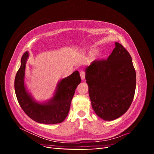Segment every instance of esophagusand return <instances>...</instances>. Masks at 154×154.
Listing matches in <instances>:
<instances>
[{"instance_id": "1", "label": "esophagus", "mask_w": 154, "mask_h": 154, "mask_svg": "<svg viewBox=\"0 0 154 154\" xmlns=\"http://www.w3.org/2000/svg\"><path fill=\"white\" fill-rule=\"evenodd\" d=\"M80 76H81V78H82V80H84L85 78V72L83 71H82L80 72Z\"/></svg>"}]
</instances>
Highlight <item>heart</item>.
I'll return each instance as SVG.
<instances>
[{
  "label": "heart",
  "instance_id": "b5f03b06",
  "mask_svg": "<svg viewBox=\"0 0 154 154\" xmlns=\"http://www.w3.org/2000/svg\"><path fill=\"white\" fill-rule=\"evenodd\" d=\"M97 52V49H92V50L90 51L89 54L91 55V56H93V55H94Z\"/></svg>",
  "mask_w": 154,
  "mask_h": 154
}]
</instances>
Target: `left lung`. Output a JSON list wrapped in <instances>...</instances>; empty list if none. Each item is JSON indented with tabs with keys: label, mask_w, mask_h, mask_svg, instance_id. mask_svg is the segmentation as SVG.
Instances as JSON below:
<instances>
[{
	"label": "left lung",
	"mask_w": 154,
	"mask_h": 154,
	"mask_svg": "<svg viewBox=\"0 0 154 154\" xmlns=\"http://www.w3.org/2000/svg\"><path fill=\"white\" fill-rule=\"evenodd\" d=\"M116 48L107 60H94L85 69V80L93 110L105 121L119 118L128 110L136 86L132 57L123 46Z\"/></svg>",
	"instance_id": "8db88e82"
}]
</instances>
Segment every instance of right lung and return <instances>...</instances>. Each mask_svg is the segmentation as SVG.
<instances>
[{
    "instance_id": "right-lung-1",
    "label": "right lung",
    "mask_w": 154,
    "mask_h": 154,
    "mask_svg": "<svg viewBox=\"0 0 154 154\" xmlns=\"http://www.w3.org/2000/svg\"><path fill=\"white\" fill-rule=\"evenodd\" d=\"M28 57L29 53L26 51L22 55L20 67L15 79V91L18 103L24 112L37 123L51 125L63 122L68 115L76 88L81 82L80 73L76 71L62 79L52 98L38 103L27 92L24 83L26 64Z\"/></svg>"
}]
</instances>
